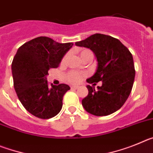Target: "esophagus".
Instances as JSON below:
<instances>
[{
  "label": "esophagus",
  "mask_w": 153,
  "mask_h": 153,
  "mask_svg": "<svg viewBox=\"0 0 153 153\" xmlns=\"http://www.w3.org/2000/svg\"><path fill=\"white\" fill-rule=\"evenodd\" d=\"M70 88L72 89V90H77L78 88H79V86H71V87Z\"/></svg>",
  "instance_id": "1"
}]
</instances>
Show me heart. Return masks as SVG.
I'll return each instance as SVG.
<instances>
[{"label":"heart","mask_w":153,"mask_h":153,"mask_svg":"<svg viewBox=\"0 0 153 153\" xmlns=\"http://www.w3.org/2000/svg\"><path fill=\"white\" fill-rule=\"evenodd\" d=\"M79 56L82 59H84L87 55L89 54H93L91 51L88 49H85V48H81L79 50ZM67 55H65L64 56L62 59L61 62L62 63H64L66 61V59H67ZM86 76V74L84 73H79L76 72V71H70L68 74L66 75V79L67 80V82H69L70 83H73V84H75V83H79L82 79Z\"/></svg>","instance_id":"b5f03b06"}]
</instances>
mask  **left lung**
I'll use <instances>...</instances> for the list:
<instances>
[{
  "label": "left lung",
  "instance_id": "1",
  "mask_svg": "<svg viewBox=\"0 0 153 153\" xmlns=\"http://www.w3.org/2000/svg\"><path fill=\"white\" fill-rule=\"evenodd\" d=\"M75 44L90 48L97 58V70L86 79L87 83L95 86V83L102 81L98 90L86 86L89 93L82 100L84 109L97 117L117 111L128 99L134 83L136 70L130 51L118 39L101 33L91 35Z\"/></svg>",
  "mask_w": 153,
  "mask_h": 153
}]
</instances>
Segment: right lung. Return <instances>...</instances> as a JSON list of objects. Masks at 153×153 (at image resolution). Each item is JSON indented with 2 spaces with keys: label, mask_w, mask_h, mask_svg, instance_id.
<instances>
[{
  "label": "right lung",
  "mask_w": 153,
  "mask_h": 153,
  "mask_svg": "<svg viewBox=\"0 0 153 153\" xmlns=\"http://www.w3.org/2000/svg\"><path fill=\"white\" fill-rule=\"evenodd\" d=\"M72 46L39 36L17 50L11 64L13 86L19 100L34 117L47 120L61 110L63 97L70 87L64 83L51 86L47 76L50 69L57 68Z\"/></svg>",
  "instance_id": "1"
}]
</instances>
